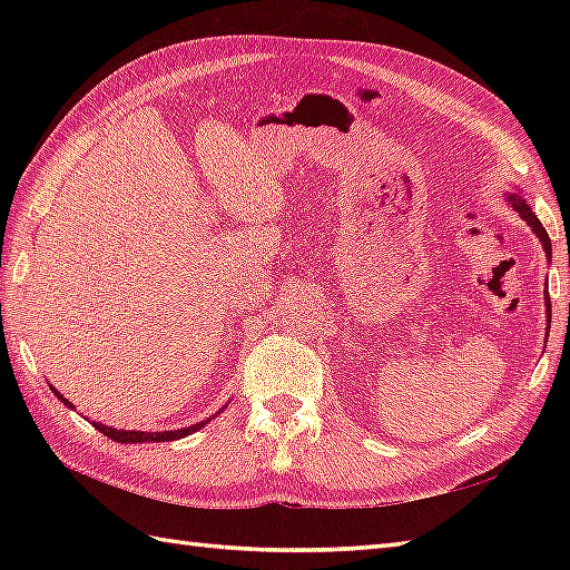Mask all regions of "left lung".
<instances>
[{
    "instance_id": "8db88e82",
    "label": "left lung",
    "mask_w": 570,
    "mask_h": 570,
    "mask_svg": "<svg viewBox=\"0 0 570 570\" xmlns=\"http://www.w3.org/2000/svg\"><path fill=\"white\" fill-rule=\"evenodd\" d=\"M504 198H507V203H510V208L517 210L519 217H522V220L531 227V233H534V235L539 237L541 247H543V254H547V259H551V239H549V235H547V229H543V225L539 223L537 213L531 210V205L527 203V198H524L519 190L504 193ZM549 325H551V301H549V296H547V331H549Z\"/></svg>"
}]
</instances>
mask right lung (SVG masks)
<instances>
[{
    "label": "right lung",
    "mask_w": 570,
    "mask_h": 570,
    "mask_svg": "<svg viewBox=\"0 0 570 570\" xmlns=\"http://www.w3.org/2000/svg\"><path fill=\"white\" fill-rule=\"evenodd\" d=\"M51 392L60 399V404H66V406H70V409H76L72 406L68 399L60 394L56 386H51ZM225 409V406H223ZM220 409V411H223ZM220 411H217V414H220ZM210 419H205V421H198V423H193V426H186V429H176V431H125V429H112V426H105V423H98V421H92V426L98 429L100 433H105L107 439H112V441H117V443H161V441H178V439H186V435H190V433H196L198 429H203L205 423H208Z\"/></svg>",
    "instance_id": "add662e5"
}]
</instances>
